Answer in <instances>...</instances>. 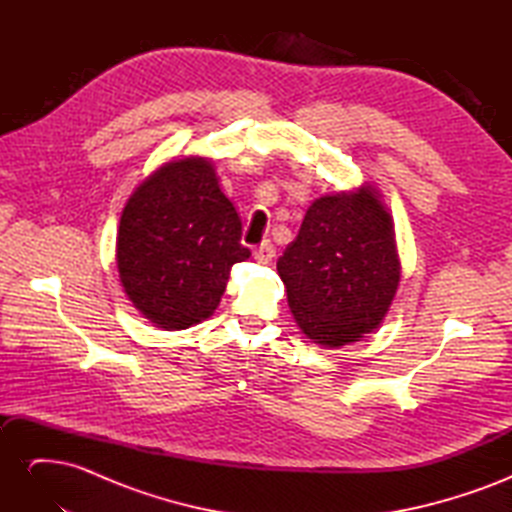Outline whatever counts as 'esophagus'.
Wrapping results in <instances>:
<instances>
[{"mask_svg": "<svg viewBox=\"0 0 512 512\" xmlns=\"http://www.w3.org/2000/svg\"><path fill=\"white\" fill-rule=\"evenodd\" d=\"M273 256H275V247H273L271 241H262V243L256 247V252H254V258H256L258 262H262V265H267V262H271Z\"/></svg>", "mask_w": 512, "mask_h": 512, "instance_id": "34e87169", "label": "esophagus"}]
</instances>
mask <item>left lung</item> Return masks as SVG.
Returning <instances> with one entry per match:
<instances>
[{
  "label": "left lung",
  "instance_id": "8db88e82",
  "mask_svg": "<svg viewBox=\"0 0 512 512\" xmlns=\"http://www.w3.org/2000/svg\"><path fill=\"white\" fill-rule=\"evenodd\" d=\"M277 273L299 329L324 348L378 329L401 277L391 213L371 185L316 198Z\"/></svg>",
  "mask_w": 512,
  "mask_h": 512
}]
</instances>
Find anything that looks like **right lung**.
Wrapping results in <instances>:
<instances>
[{
  "label": "right lung",
  "instance_id": "1",
  "mask_svg": "<svg viewBox=\"0 0 512 512\" xmlns=\"http://www.w3.org/2000/svg\"><path fill=\"white\" fill-rule=\"evenodd\" d=\"M247 258L239 213L207 158L162 164L123 207L119 280L138 312L160 329L207 320L220 305L232 265Z\"/></svg>",
  "mask_w": 512,
  "mask_h": 512
}]
</instances>
